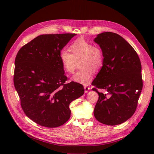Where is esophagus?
I'll return each mask as SVG.
<instances>
[{
	"label": "esophagus",
	"instance_id": "34e87169",
	"mask_svg": "<svg viewBox=\"0 0 154 154\" xmlns=\"http://www.w3.org/2000/svg\"><path fill=\"white\" fill-rule=\"evenodd\" d=\"M84 89H85V92L86 93H87L88 92V91L90 90V88L88 87V86H84Z\"/></svg>",
	"mask_w": 154,
	"mask_h": 154
}]
</instances>
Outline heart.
Listing matches in <instances>:
<instances>
[{
    "instance_id": "heart-1",
    "label": "heart",
    "mask_w": 154,
    "mask_h": 154,
    "mask_svg": "<svg viewBox=\"0 0 154 154\" xmlns=\"http://www.w3.org/2000/svg\"><path fill=\"white\" fill-rule=\"evenodd\" d=\"M69 51L71 53L63 50L60 55L64 70L69 74L73 73L79 61L80 69L72 79L82 85H88L93 79L94 71H99L103 65L102 49L83 38H79L71 44Z\"/></svg>"
}]
</instances>
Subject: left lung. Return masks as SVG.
<instances>
[{"instance_id":"8db88e82","label":"left lung","mask_w":154,"mask_h":154,"mask_svg":"<svg viewBox=\"0 0 154 154\" xmlns=\"http://www.w3.org/2000/svg\"><path fill=\"white\" fill-rule=\"evenodd\" d=\"M94 42L104 55L103 65L92 82L99 94L94 115L100 122L116 125L132 116L143 88L140 58L130 44L113 32L98 34ZM97 88L106 89V94Z\"/></svg>"}]
</instances>
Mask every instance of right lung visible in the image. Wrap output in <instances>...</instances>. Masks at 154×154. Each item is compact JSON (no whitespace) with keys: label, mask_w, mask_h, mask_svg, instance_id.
Listing matches in <instances>:
<instances>
[{"label":"right lung","mask_w":154,"mask_h":154,"mask_svg":"<svg viewBox=\"0 0 154 154\" xmlns=\"http://www.w3.org/2000/svg\"><path fill=\"white\" fill-rule=\"evenodd\" d=\"M75 33L41 35L22 47L15 58L14 85L24 113L36 124L53 128L70 118V103L84 94L71 82L60 61L62 49Z\"/></svg>","instance_id":"obj_1"}]
</instances>
